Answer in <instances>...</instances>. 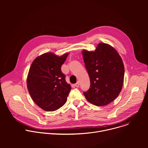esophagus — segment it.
I'll return each instance as SVG.
<instances>
[{
	"instance_id": "obj_1",
	"label": "esophagus",
	"mask_w": 148,
	"mask_h": 148,
	"mask_svg": "<svg viewBox=\"0 0 148 148\" xmlns=\"http://www.w3.org/2000/svg\"><path fill=\"white\" fill-rule=\"evenodd\" d=\"M79 82L78 81V82H77L75 84V86L76 87H79Z\"/></svg>"
}]
</instances>
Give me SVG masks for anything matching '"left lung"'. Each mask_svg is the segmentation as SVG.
<instances>
[{"label": "left lung", "instance_id": "obj_1", "mask_svg": "<svg viewBox=\"0 0 148 148\" xmlns=\"http://www.w3.org/2000/svg\"><path fill=\"white\" fill-rule=\"evenodd\" d=\"M90 79V88L84 92L88 101L104 106L115 100L123 82L124 66L116 50L109 45L100 43L94 51L82 52Z\"/></svg>", "mask_w": 148, "mask_h": 148}]
</instances>
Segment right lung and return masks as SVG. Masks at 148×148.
Segmentation results:
<instances>
[{"label": "right lung", "mask_w": 148, "mask_h": 148, "mask_svg": "<svg viewBox=\"0 0 148 148\" xmlns=\"http://www.w3.org/2000/svg\"><path fill=\"white\" fill-rule=\"evenodd\" d=\"M69 54L59 57L46 53L37 57L31 65L27 78V89L34 102L45 111H56L67 101L71 87L61 67Z\"/></svg>", "instance_id": "1"}]
</instances>
